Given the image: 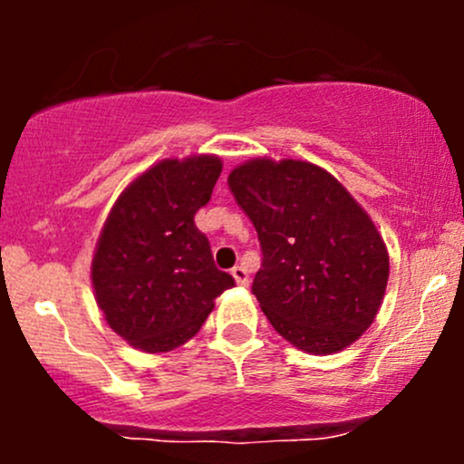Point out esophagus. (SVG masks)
<instances>
[{"label": "esophagus", "instance_id": "obj_1", "mask_svg": "<svg viewBox=\"0 0 464 464\" xmlns=\"http://www.w3.org/2000/svg\"><path fill=\"white\" fill-rule=\"evenodd\" d=\"M231 275H233V279H236L237 285H248V273L242 268V266H236V268L231 270Z\"/></svg>", "mask_w": 464, "mask_h": 464}]
</instances>
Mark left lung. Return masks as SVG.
Wrapping results in <instances>:
<instances>
[{"label": "left lung", "instance_id": "1", "mask_svg": "<svg viewBox=\"0 0 464 464\" xmlns=\"http://www.w3.org/2000/svg\"><path fill=\"white\" fill-rule=\"evenodd\" d=\"M228 189L262 244L253 295L276 334L312 355L353 344L388 284L369 214L327 169L299 159H250L228 174Z\"/></svg>", "mask_w": 464, "mask_h": 464}]
</instances>
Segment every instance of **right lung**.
<instances>
[{
    "label": "right lung",
    "mask_w": 464,
    "mask_h": 464,
    "mask_svg": "<svg viewBox=\"0 0 464 464\" xmlns=\"http://www.w3.org/2000/svg\"><path fill=\"white\" fill-rule=\"evenodd\" d=\"M222 172L216 154L163 159L120 194L92 262L95 301L117 335L146 353L194 338L233 276L216 268L194 216Z\"/></svg>",
    "instance_id": "add662e5"
}]
</instances>
